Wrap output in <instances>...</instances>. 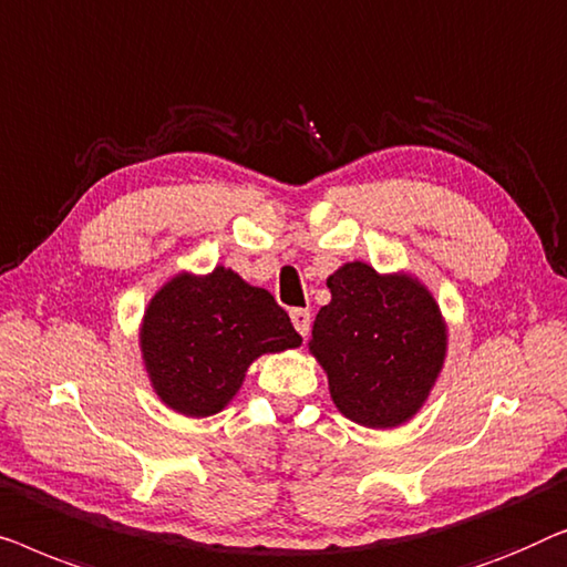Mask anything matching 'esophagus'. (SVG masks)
Instances as JSON below:
<instances>
[{
  "mask_svg": "<svg viewBox=\"0 0 567 567\" xmlns=\"http://www.w3.org/2000/svg\"><path fill=\"white\" fill-rule=\"evenodd\" d=\"M290 318H292L295 331H298L300 337L306 339L308 333H310V310H306V308H295V310H290Z\"/></svg>",
  "mask_w": 567,
  "mask_h": 567,
  "instance_id": "34e87169",
  "label": "esophagus"
}]
</instances>
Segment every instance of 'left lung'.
I'll list each match as a JSON object with an SVG mask.
<instances>
[{
	"mask_svg": "<svg viewBox=\"0 0 567 567\" xmlns=\"http://www.w3.org/2000/svg\"><path fill=\"white\" fill-rule=\"evenodd\" d=\"M326 285L331 302L318 310L308 349L329 378L333 405L367 429L405 424L446 360L440 302L411 272L380 275L367 261H347Z\"/></svg>",
	"mask_w": 567,
	"mask_h": 567,
	"instance_id": "1",
	"label": "left lung"
}]
</instances>
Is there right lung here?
Masks as SVG:
<instances>
[{
	"mask_svg": "<svg viewBox=\"0 0 567 567\" xmlns=\"http://www.w3.org/2000/svg\"><path fill=\"white\" fill-rule=\"evenodd\" d=\"M300 333L272 292L234 269L177 272L143 310L138 347L166 409L205 419L226 409L261 354L298 349Z\"/></svg>",
	"mask_w": 567,
	"mask_h": 567,
	"instance_id": "obj_1",
	"label": "right lung"
}]
</instances>
